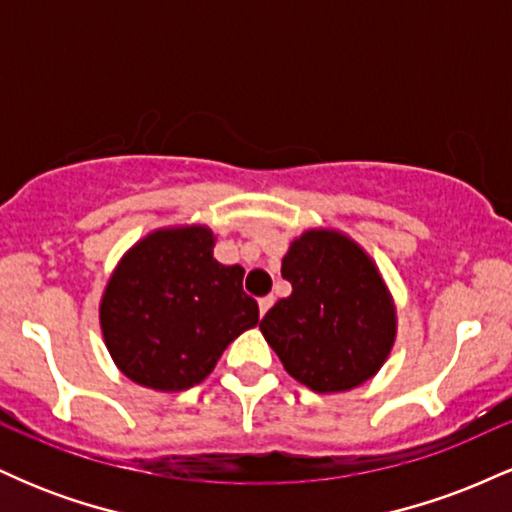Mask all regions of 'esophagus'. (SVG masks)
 <instances>
[{"mask_svg": "<svg viewBox=\"0 0 512 512\" xmlns=\"http://www.w3.org/2000/svg\"><path fill=\"white\" fill-rule=\"evenodd\" d=\"M272 305H274V296H264V298H260V315L267 313V310L272 308Z\"/></svg>", "mask_w": 512, "mask_h": 512, "instance_id": "obj_1", "label": "esophagus"}]
</instances>
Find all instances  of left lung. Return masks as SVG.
Returning <instances> with one entry per match:
<instances>
[{"mask_svg": "<svg viewBox=\"0 0 512 512\" xmlns=\"http://www.w3.org/2000/svg\"><path fill=\"white\" fill-rule=\"evenodd\" d=\"M291 296L260 330L286 373L313 392H346L373 378L397 337V310L368 252L334 228H310L281 260Z\"/></svg>", "mask_w": 512, "mask_h": 512, "instance_id": "left-lung-1", "label": "left lung"}]
</instances>
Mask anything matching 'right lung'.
<instances>
[{"label": "right lung", "instance_id": "1", "mask_svg": "<svg viewBox=\"0 0 512 512\" xmlns=\"http://www.w3.org/2000/svg\"><path fill=\"white\" fill-rule=\"evenodd\" d=\"M207 226L158 228L117 262L101 298V330L132 383L182 392L202 383L226 346L260 322L245 269L214 260Z\"/></svg>", "mask_w": 512, "mask_h": 512}]
</instances>
